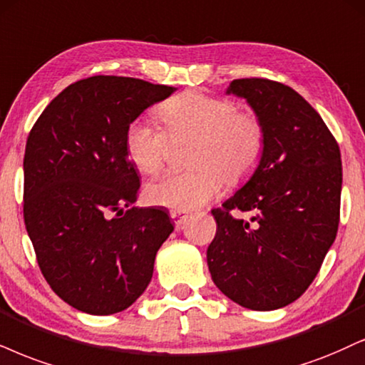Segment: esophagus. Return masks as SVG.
I'll use <instances>...</instances> for the list:
<instances>
[{"instance_id":"esophagus-1","label":"esophagus","mask_w":365,"mask_h":365,"mask_svg":"<svg viewBox=\"0 0 365 365\" xmlns=\"http://www.w3.org/2000/svg\"><path fill=\"white\" fill-rule=\"evenodd\" d=\"M169 215H170V218H173V222L178 225V227H179V225H182L187 220V213H184V211L170 210Z\"/></svg>"}]
</instances>
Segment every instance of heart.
<instances>
[{
	"instance_id": "1",
	"label": "heart",
	"mask_w": 365,
	"mask_h": 365,
	"mask_svg": "<svg viewBox=\"0 0 365 365\" xmlns=\"http://www.w3.org/2000/svg\"><path fill=\"white\" fill-rule=\"evenodd\" d=\"M165 130L147 121H133L125 133V150L143 174H154L170 152V139L192 138L190 164L181 173H168L147 184L148 203L178 211L196 210L222 192L225 181L238 184L257 168L265 135L260 120L238 111L227 98L200 91L175 94L159 108Z\"/></svg>"
}]
</instances>
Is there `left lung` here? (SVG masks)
<instances>
[{
	"mask_svg": "<svg viewBox=\"0 0 365 365\" xmlns=\"http://www.w3.org/2000/svg\"><path fill=\"white\" fill-rule=\"evenodd\" d=\"M264 127L257 169L222 208L206 252L211 279L240 307L271 312L308 289L340 222L339 143L301 94L276 81H232Z\"/></svg>",
	"mask_w": 365,
	"mask_h": 365,
	"instance_id": "1",
	"label": "left lung"
}]
</instances>
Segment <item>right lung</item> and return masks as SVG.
Instances as JSON below:
<instances>
[{
    "label": "right lung",
    "mask_w": 365,
    "mask_h": 365,
    "mask_svg": "<svg viewBox=\"0 0 365 365\" xmlns=\"http://www.w3.org/2000/svg\"><path fill=\"white\" fill-rule=\"evenodd\" d=\"M174 91L121 76L81 79L53 98L26 138V232L45 281L79 312L132 307L174 230L165 210L126 209L140 179L125 150L130 123Z\"/></svg>",
    "instance_id": "obj_1"
}]
</instances>
